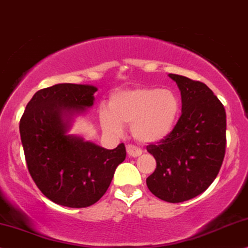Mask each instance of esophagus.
<instances>
[{
	"mask_svg": "<svg viewBox=\"0 0 248 248\" xmlns=\"http://www.w3.org/2000/svg\"><path fill=\"white\" fill-rule=\"evenodd\" d=\"M126 152H127V156L129 157H137V156H139V155H141V153H142L141 149L138 148L137 146H134V145L127 146Z\"/></svg>",
	"mask_w": 248,
	"mask_h": 248,
	"instance_id": "esophagus-1",
	"label": "esophagus"
}]
</instances>
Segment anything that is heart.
Wrapping results in <instances>:
<instances>
[{"label":"heart","mask_w":248,"mask_h":248,"mask_svg":"<svg viewBox=\"0 0 248 248\" xmlns=\"http://www.w3.org/2000/svg\"><path fill=\"white\" fill-rule=\"evenodd\" d=\"M180 114V99L171 88L138 86L115 92L108 109L101 108L100 123L106 132L119 134L124 124L138 141L157 142L173 130Z\"/></svg>","instance_id":"1"}]
</instances>
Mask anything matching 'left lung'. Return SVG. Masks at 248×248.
<instances>
[{"label": "left lung", "mask_w": 248, "mask_h": 248, "mask_svg": "<svg viewBox=\"0 0 248 248\" xmlns=\"http://www.w3.org/2000/svg\"><path fill=\"white\" fill-rule=\"evenodd\" d=\"M182 95V115L167 138L147 146L156 169L146 179L161 200L178 203L206 191L218 175L227 145V114L201 81L172 75Z\"/></svg>", "instance_id": "obj_1"}]
</instances>
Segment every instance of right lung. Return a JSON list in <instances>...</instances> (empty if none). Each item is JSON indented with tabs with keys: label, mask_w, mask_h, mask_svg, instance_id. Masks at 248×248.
Returning <instances> with one entry per match:
<instances>
[{
	"label": "right lung",
	"mask_w": 248,
	"mask_h": 248,
	"mask_svg": "<svg viewBox=\"0 0 248 248\" xmlns=\"http://www.w3.org/2000/svg\"><path fill=\"white\" fill-rule=\"evenodd\" d=\"M96 87L57 84L40 90L27 103L19 132L27 169L40 191L70 208L94 204L125 160L124 143L106 149L66 134L75 115L93 106Z\"/></svg>",
	"instance_id": "obj_1"
}]
</instances>
